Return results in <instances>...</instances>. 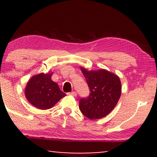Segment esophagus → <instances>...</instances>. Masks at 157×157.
I'll use <instances>...</instances> for the list:
<instances>
[{
    "mask_svg": "<svg viewBox=\"0 0 157 157\" xmlns=\"http://www.w3.org/2000/svg\"><path fill=\"white\" fill-rule=\"evenodd\" d=\"M68 95H71V96H76L77 94L76 91H71V92H69V93L67 94Z\"/></svg>",
    "mask_w": 157,
    "mask_h": 157,
    "instance_id": "esophagus-1",
    "label": "esophagus"
}]
</instances>
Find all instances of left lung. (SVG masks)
<instances>
[{
    "mask_svg": "<svg viewBox=\"0 0 157 157\" xmlns=\"http://www.w3.org/2000/svg\"><path fill=\"white\" fill-rule=\"evenodd\" d=\"M90 90L89 96L81 98L79 108L90 119L106 117L114 109L121 93V81L117 75L104 69L90 71L81 68Z\"/></svg>",
    "mask_w": 157,
    "mask_h": 157,
    "instance_id": "obj_1",
    "label": "left lung"
}]
</instances>
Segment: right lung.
I'll list each match as a JSON object with an SVG mask.
<instances>
[{"label":"right lung","mask_w":157,"mask_h":157,"mask_svg":"<svg viewBox=\"0 0 157 157\" xmlns=\"http://www.w3.org/2000/svg\"><path fill=\"white\" fill-rule=\"evenodd\" d=\"M51 74H40L28 82L25 97L31 104L39 109H48L66 96L56 83L51 80Z\"/></svg>","instance_id":"obj_1"}]
</instances>
